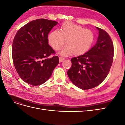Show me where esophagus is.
Returning a JSON list of instances; mask_svg holds the SVG:
<instances>
[{
	"mask_svg": "<svg viewBox=\"0 0 125 125\" xmlns=\"http://www.w3.org/2000/svg\"><path fill=\"white\" fill-rule=\"evenodd\" d=\"M59 62H62L63 60L65 59V58L62 57H59Z\"/></svg>",
	"mask_w": 125,
	"mask_h": 125,
	"instance_id": "1",
	"label": "esophagus"
}]
</instances>
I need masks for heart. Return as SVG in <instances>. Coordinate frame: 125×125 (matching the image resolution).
<instances>
[{
    "mask_svg": "<svg viewBox=\"0 0 125 125\" xmlns=\"http://www.w3.org/2000/svg\"><path fill=\"white\" fill-rule=\"evenodd\" d=\"M92 31L69 22L63 23L60 29L52 32L48 36L49 43L55 50H59L66 42L67 46L60 52L64 56L73 53L83 54L88 51L93 42Z\"/></svg>",
    "mask_w": 125,
    "mask_h": 125,
    "instance_id": "obj_1",
    "label": "heart"
}]
</instances>
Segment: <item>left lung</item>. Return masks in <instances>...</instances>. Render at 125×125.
I'll return each mask as SVG.
<instances>
[{
    "label": "left lung",
    "instance_id": "8db88e82",
    "mask_svg": "<svg viewBox=\"0 0 125 125\" xmlns=\"http://www.w3.org/2000/svg\"><path fill=\"white\" fill-rule=\"evenodd\" d=\"M99 30L96 43L83 55L71 59L72 65L67 74L73 83L82 90L99 85L106 78L114 57V46L108 34Z\"/></svg>",
    "mask_w": 125,
    "mask_h": 125
}]
</instances>
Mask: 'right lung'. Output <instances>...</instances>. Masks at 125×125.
<instances>
[{
	"label": "right lung",
	"instance_id": "right-lung-1",
	"mask_svg": "<svg viewBox=\"0 0 125 125\" xmlns=\"http://www.w3.org/2000/svg\"><path fill=\"white\" fill-rule=\"evenodd\" d=\"M58 22L39 19L26 24L17 32L13 41V65L20 77L32 85L47 81L59 63L58 56L48 44V35Z\"/></svg>",
	"mask_w": 125,
	"mask_h": 125
}]
</instances>
